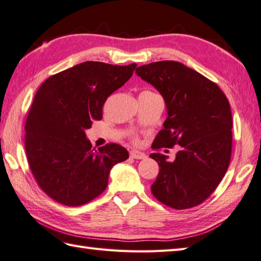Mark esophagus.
I'll use <instances>...</instances> for the list:
<instances>
[{
    "label": "esophagus",
    "instance_id": "esophagus-1",
    "mask_svg": "<svg viewBox=\"0 0 261 261\" xmlns=\"http://www.w3.org/2000/svg\"><path fill=\"white\" fill-rule=\"evenodd\" d=\"M130 156L134 159H145L147 157L146 153H143L141 151H138V150L130 151Z\"/></svg>",
    "mask_w": 261,
    "mask_h": 261
}]
</instances>
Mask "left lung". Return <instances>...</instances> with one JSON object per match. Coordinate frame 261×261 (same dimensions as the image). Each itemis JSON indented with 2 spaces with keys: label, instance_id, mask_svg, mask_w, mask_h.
I'll use <instances>...</instances> for the list:
<instances>
[{
  "label": "left lung",
  "instance_id": "1",
  "mask_svg": "<svg viewBox=\"0 0 261 261\" xmlns=\"http://www.w3.org/2000/svg\"><path fill=\"white\" fill-rule=\"evenodd\" d=\"M136 74L162 94L167 119L153 149L179 150L174 162L159 152L151 193L160 203L185 210L203 203L222 180L232 151V115L221 88L196 70L173 60L143 65Z\"/></svg>",
  "mask_w": 261,
  "mask_h": 261
}]
</instances>
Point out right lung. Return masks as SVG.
Masks as SVG:
<instances>
[{
  "label": "right lung",
  "mask_w": 261,
  "mask_h": 261,
  "mask_svg": "<svg viewBox=\"0 0 261 261\" xmlns=\"http://www.w3.org/2000/svg\"><path fill=\"white\" fill-rule=\"evenodd\" d=\"M136 67L85 62L39 87L25 121L24 146L38 185L56 202L80 206L96 198L108 186L111 168L129 158L116 143L93 149L85 130L102 119L107 98Z\"/></svg>",
  "instance_id": "add662e5"
}]
</instances>
